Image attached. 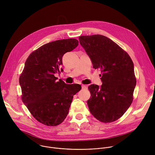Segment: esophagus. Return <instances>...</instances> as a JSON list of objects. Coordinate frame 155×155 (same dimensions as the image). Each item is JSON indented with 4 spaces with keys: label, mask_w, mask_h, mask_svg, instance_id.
<instances>
[{
    "label": "esophagus",
    "mask_w": 155,
    "mask_h": 155,
    "mask_svg": "<svg viewBox=\"0 0 155 155\" xmlns=\"http://www.w3.org/2000/svg\"><path fill=\"white\" fill-rule=\"evenodd\" d=\"M81 87L83 89H87V86H86V85H82L81 86Z\"/></svg>",
    "instance_id": "obj_1"
}]
</instances>
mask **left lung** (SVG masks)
<instances>
[{"label": "left lung", "instance_id": "left-lung-1", "mask_svg": "<svg viewBox=\"0 0 155 155\" xmlns=\"http://www.w3.org/2000/svg\"><path fill=\"white\" fill-rule=\"evenodd\" d=\"M93 68L101 71L102 84L89 86L87 104L99 121L110 123L120 118L130 107L136 84L134 64L129 55L110 38L101 35L79 36Z\"/></svg>", "mask_w": 155, "mask_h": 155}]
</instances>
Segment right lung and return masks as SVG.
<instances>
[{
    "label": "right lung",
    "mask_w": 155,
    "mask_h": 155,
    "mask_svg": "<svg viewBox=\"0 0 155 155\" xmlns=\"http://www.w3.org/2000/svg\"><path fill=\"white\" fill-rule=\"evenodd\" d=\"M74 38L47 43L33 51L27 58L19 77L21 98L31 115L39 122L55 127L68 114L73 96L81 88L78 84L57 81L55 74L63 70L62 58L75 48Z\"/></svg>",
    "instance_id": "1"
}]
</instances>
